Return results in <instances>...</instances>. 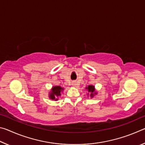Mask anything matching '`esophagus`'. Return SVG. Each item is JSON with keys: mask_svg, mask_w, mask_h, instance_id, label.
Returning a JSON list of instances; mask_svg holds the SVG:
<instances>
[{"mask_svg": "<svg viewBox=\"0 0 145 145\" xmlns=\"http://www.w3.org/2000/svg\"><path fill=\"white\" fill-rule=\"evenodd\" d=\"M72 85L73 86L77 87V86H78V84L77 83V82H75V81H73V82H72Z\"/></svg>", "mask_w": 145, "mask_h": 145, "instance_id": "obj_1", "label": "esophagus"}]
</instances>
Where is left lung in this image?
Masks as SVG:
<instances>
[{
  "label": "left lung",
  "mask_w": 145,
  "mask_h": 145,
  "mask_svg": "<svg viewBox=\"0 0 145 145\" xmlns=\"http://www.w3.org/2000/svg\"><path fill=\"white\" fill-rule=\"evenodd\" d=\"M86 89L88 90V91L89 93L91 98H93V97L95 96V95H97V93L95 91V89L94 86L89 85V86H88L86 87Z\"/></svg>",
  "instance_id": "1"
}]
</instances>
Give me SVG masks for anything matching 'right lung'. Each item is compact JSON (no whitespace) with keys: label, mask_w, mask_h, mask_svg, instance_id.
<instances>
[{"label":"right lung","mask_w":145,"mask_h":145,"mask_svg":"<svg viewBox=\"0 0 145 145\" xmlns=\"http://www.w3.org/2000/svg\"><path fill=\"white\" fill-rule=\"evenodd\" d=\"M63 88H61L59 86H53L52 89H51L50 93H49V97L50 99L55 100L56 101L57 100V97L61 96V93L63 91Z\"/></svg>","instance_id":"right-lung-1"}]
</instances>
